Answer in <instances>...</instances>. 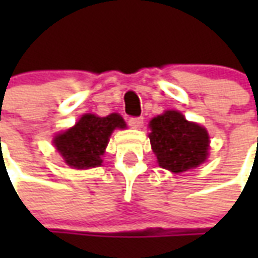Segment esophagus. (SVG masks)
Wrapping results in <instances>:
<instances>
[{"label":"esophagus","mask_w":258,"mask_h":258,"mask_svg":"<svg viewBox=\"0 0 258 258\" xmlns=\"http://www.w3.org/2000/svg\"><path fill=\"white\" fill-rule=\"evenodd\" d=\"M144 123V118L142 117H130L128 124L133 127V128H140L141 125Z\"/></svg>","instance_id":"34e87169"}]
</instances>
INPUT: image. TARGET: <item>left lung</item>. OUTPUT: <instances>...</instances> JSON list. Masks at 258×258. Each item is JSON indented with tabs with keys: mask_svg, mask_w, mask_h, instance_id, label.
Listing matches in <instances>:
<instances>
[{
	"mask_svg": "<svg viewBox=\"0 0 258 258\" xmlns=\"http://www.w3.org/2000/svg\"><path fill=\"white\" fill-rule=\"evenodd\" d=\"M152 149L159 166L173 173L198 167L209 155V134L179 112L167 110L151 121Z\"/></svg>",
	"mask_w": 258,
	"mask_h": 258,
	"instance_id": "8db88e82",
	"label": "left lung"
}]
</instances>
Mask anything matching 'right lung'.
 <instances>
[{
    "instance_id": "obj_1",
    "label": "right lung",
    "mask_w": 258,
    "mask_h": 258,
    "mask_svg": "<svg viewBox=\"0 0 258 258\" xmlns=\"http://www.w3.org/2000/svg\"><path fill=\"white\" fill-rule=\"evenodd\" d=\"M123 117L112 113L106 117L84 114L73 128L55 137L53 144L63 156L64 162L73 168H91L101 166L109 137L114 128H124Z\"/></svg>"
}]
</instances>
